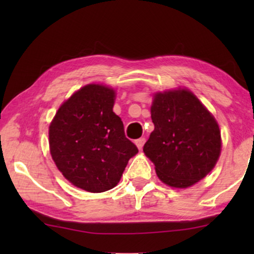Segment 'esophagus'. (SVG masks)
Wrapping results in <instances>:
<instances>
[{
  "label": "esophagus",
  "mask_w": 254,
  "mask_h": 254,
  "mask_svg": "<svg viewBox=\"0 0 254 254\" xmlns=\"http://www.w3.org/2000/svg\"><path fill=\"white\" fill-rule=\"evenodd\" d=\"M144 142H145V138L144 137H141V138H137L136 141H135V144H136V147L142 150V148H143L144 145Z\"/></svg>",
  "instance_id": "obj_1"
}]
</instances>
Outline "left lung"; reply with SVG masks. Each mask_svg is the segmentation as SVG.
Listing matches in <instances>:
<instances>
[{
	"mask_svg": "<svg viewBox=\"0 0 254 254\" xmlns=\"http://www.w3.org/2000/svg\"><path fill=\"white\" fill-rule=\"evenodd\" d=\"M155 129L143 151L158 178L186 189L214 169L221 154V131L215 118L189 90L157 92L151 105Z\"/></svg>",
	"mask_w": 254,
	"mask_h": 254,
	"instance_id": "8db88e82",
	"label": "left lung"
}]
</instances>
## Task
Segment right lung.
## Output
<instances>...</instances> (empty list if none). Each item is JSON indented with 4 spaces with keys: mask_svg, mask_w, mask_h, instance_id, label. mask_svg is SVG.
<instances>
[{
    "mask_svg": "<svg viewBox=\"0 0 254 254\" xmlns=\"http://www.w3.org/2000/svg\"><path fill=\"white\" fill-rule=\"evenodd\" d=\"M114 98V90L105 85L83 86L62 104L50 126L55 165L72 185L91 193L117 186L138 151L113 112Z\"/></svg>",
    "mask_w": 254,
    "mask_h": 254,
    "instance_id": "right-lung-1",
    "label": "right lung"
}]
</instances>
